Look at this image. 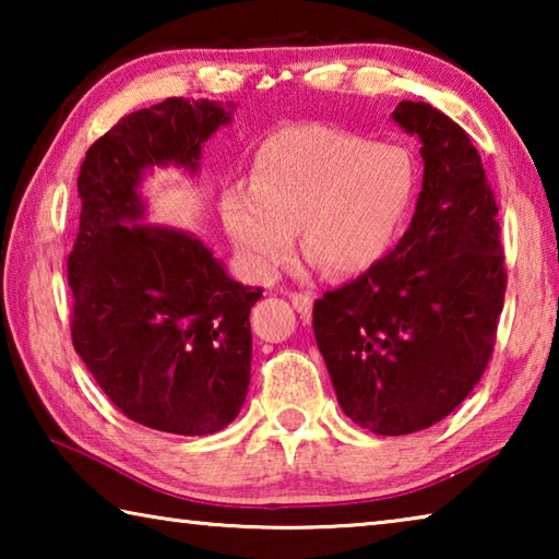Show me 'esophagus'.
Returning a JSON list of instances; mask_svg holds the SVG:
<instances>
[{
    "mask_svg": "<svg viewBox=\"0 0 559 559\" xmlns=\"http://www.w3.org/2000/svg\"><path fill=\"white\" fill-rule=\"evenodd\" d=\"M288 298L293 302V308L300 313V318L310 316V310H313V296H310V293H290Z\"/></svg>",
    "mask_w": 559,
    "mask_h": 559,
    "instance_id": "1",
    "label": "esophagus"
}]
</instances>
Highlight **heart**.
<instances>
[{"mask_svg":"<svg viewBox=\"0 0 559 559\" xmlns=\"http://www.w3.org/2000/svg\"><path fill=\"white\" fill-rule=\"evenodd\" d=\"M416 167L400 145L328 126H298L261 147L251 187H231L222 219L243 269L271 283L300 253L328 276L374 269L400 236Z\"/></svg>","mask_w":559,"mask_h":559,"instance_id":"obj_1","label":"heart"}]
</instances>
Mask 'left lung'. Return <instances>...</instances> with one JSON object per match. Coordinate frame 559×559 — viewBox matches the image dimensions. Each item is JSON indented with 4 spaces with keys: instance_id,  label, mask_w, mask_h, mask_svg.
<instances>
[{
    "instance_id": "1",
    "label": "left lung",
    "mask_w": 559,
    "mask_h": 559,
    "mask_svg": "<svg viewBox=\"0 0 559 559\" xmlns=\"http://www.w3.org/2000/svg\"><path fill=\"white\" fill-rule=\"evenodd\" d=\"M392 118L421 140L409 229L313 306L340 406L382 437L429 429L466 400L493 355L506 296L498 204L471 138L429 103L402 100Z\"/></svg>"
}]
</instances>
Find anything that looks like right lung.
Instances as JSON below:
<instances>
[{
    "label": "right lung",
    "mask_w": 559,
    "mask_h": 559,
    "mask_svg": "<svg viewBox=\"0 0 559 559\" xmlns=\"http://www.w3.org/2000/svg\"><path fill=\"white\" fill-rule=\"evenodd\" d=\"M231 110L167 98L130 112L88 147L79 175L73 347L128 419L179 437L222 431L239 414L263 288L234 281L194 234L143 224L140 182L153 167L197 175Z\"/></svg>",
    "instance_id": "1"
}]
</instances>
